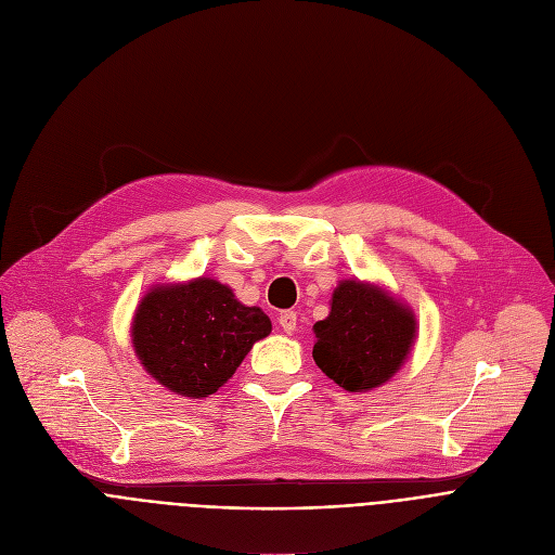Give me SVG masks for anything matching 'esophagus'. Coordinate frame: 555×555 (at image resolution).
<instances>
[{
	"label": "esophagus",
	"mask_w": 555,
	"mask_h": 555,
	"mask_svg": "<svg viewBox=\"0 0 555 555\" xmlns=\"http://www.w3.org/2000/svg\"><path fill=\"white\" fill-rule=\"evenodd\" d=\"M279 325L283 327V332H287V335H292L294 330H297V312L292 310H285L279 314Z\"/></svg>",
	"instance_id": "obj_1"
}]
</instances>
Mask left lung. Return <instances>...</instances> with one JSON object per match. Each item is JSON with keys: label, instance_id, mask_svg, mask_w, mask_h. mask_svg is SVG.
Wrapping results in <instances>:
<instances>
[{"label": "left lung", "instance_id": "1", "mask_svg": "<svg viewBox=\"0 0 555 555\" xmlns=\"http://www.w3.org/2000/svg\"><path fill=\"white\" fill-rule=\"evenodd\" d=\"M312 357L348 392H367L390 382L417 339V317L384 285L339 281L330 314L314 323Z\"/></svg>", "mask_w": 555, "mask_h": 555}]
</instances>
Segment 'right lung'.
Wrapping results in <instances>:
<instances>
[{
    "label": "right lung",
    "mask_w": 555,
    "mask_h": 555,
    "mask_svg": "<svg viewBox=\"0 0 555 555\" xmlns=\"http://www.w3.org/2000/svg\"><path fill=\"white\" fill-rule=\"evenodd\" d=\"M270 332L261 308H247L230 285L198 276L146 289L131 321V344L160 386L203 399L228 384L251 346Z\"/></svg>",
    "instance_id": "add662e5"
}]
</instances>
